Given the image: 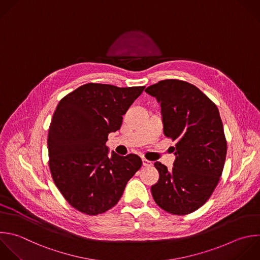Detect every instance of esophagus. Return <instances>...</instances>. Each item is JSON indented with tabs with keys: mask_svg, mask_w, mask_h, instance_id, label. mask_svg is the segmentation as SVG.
<instances>
[{
	"mask_svg": "<svg viewBox=\"0 0 260 260\" xmlns=\"http://www.w3.org/2000/svg\"><path fill=\"white\" fill-rule=\"evenodd\" d=\"M142 164H143L144 167H151V166H152V162L149 161V160H147V159H145V158L142 159Z\"/></svg>",
	"mask_w": 260,
	"mask_h": 260,
	"instance_id": "34e87169",
	"label": "esophagus"
}]
</instances>
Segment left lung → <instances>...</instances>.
<instances>
[{
    "label": "left lung",
    "mask_w": 260,
    "mask_h": 260,
    "mask_svg": "<svg viewBox=\"0 0 260 260\" xmlns=\"http://www.w3.org/2000/svg\"><path fill=\"white\" fill-rule=\"evenodd\" d=\"M145 91L160 103L164 134L176 140L172 170L154 162L159 178L151 186L155 203L172 214H188L202 206L221 176L226 140L216 106L196 86L161 80Z\"/></svg>",
    "instance_id": "left-lung-1"
}]
</instances>
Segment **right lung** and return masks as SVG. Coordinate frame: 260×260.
Instances as JSON below:
<instances>
[{
	"instance_id": "1",
	"label": "right lung",
	"mask_w": 260,
	"mask_h": 260,
	"mask_svg": "<svg viewBox=\"0 0 260 260\" xmlns=\"http://www.w3.org/2000/svg\"><path fill=\"white\" fill-rule=\"evenodd\" d=\"M144 88L87 83L57 106L48 136L49 166L64 198L80 212L96 215L115 206L141 168L136 154L109 155L106 142Z\"/></svg>"
}]
</instances>
